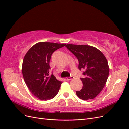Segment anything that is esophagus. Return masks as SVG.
<instances>
[{
	"mask_svg": "<svg viewBox=\"0 0 129 129\" xmlns=\"http://www.w3.org/2000/svg\"><path fill=\"white\" fill-rule=\"evenodd\" d=\"M73 79H74V77L73 76H71V77H68L67 79V81H71V80H73Z\"/></svg>",
	"mask_w": 129,
	"mask_h": 129,
	"instance_id": "obj_1",
	"label": "esophagus"
}]
</instances>
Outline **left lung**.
<instances>
[{
  "mask_svg": "<svg viewBox=\"0 0 129 129\" xmlns=\"http://www.w3.org/2000/svg\"><path fill=\"white\" fill-rule=\"evenodd\" d=\"M79 61V68L84 69V78L81 79L83 87L76 92L81 100H92L104 88L108 80L109 67L108 61L103 53L93 46L89 45H66Z\"/></svg>",
  "mask_w": 129,
  "mask_h": 129,
  "instance_id": "left-lung-1",
  "label": "left lung"
}]
</instances>
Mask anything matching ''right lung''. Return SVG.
Returning a JSON list of instances; mask_svg holds the SVG:
<instances>
[{
  "instance_id": "add662e5",
  "label": "right lung",
  "mask_w": 129,
  "mask_h": 129,
  "mask_svg": "<svg viewBox=\"0 0 129 129\" xmlns=\"http://www.w3.org/2000/svg\"><path fill=\"white\" fill-rule=\"evenodd\" d=\"M66 44L40 42L33 45L26 54L22 73L27 87L40 100L53 99L59 91L62 82L50 75L49 61L53 53Z\"/></svg>"
}]
</instances>
